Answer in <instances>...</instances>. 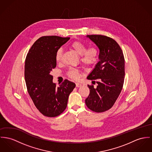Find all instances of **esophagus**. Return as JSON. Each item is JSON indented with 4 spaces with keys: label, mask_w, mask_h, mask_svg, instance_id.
Returning <instances> with one entry per match:
<instances>
[{
    "label": "esophagus",
    "mask_w": 152,
    "mask_h": 152,
    "mask_svg": "<svg viewBox=\"0 0 152 152\" xmlns=\"http://www.w3.org/2000/svg\"><path fill=\"white\" fill-rule=\"evenodd\" d=\"M76 87H80L82 86V84L79 83H76Z\"/></svg>",
    "instance_id": "esophagus-1"
}]
</instances>
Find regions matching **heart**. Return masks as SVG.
<instances>
[{"label":"heart","mask_w":152,"mask_h":152,"mask_svg":"<svg viewBox=\"0 0 152 152\" xmlns=\"http://www.w3.org/2000/svg\"><path fill=\"white\" fill-rule=\"evenodd\" d=\"M70 46L79 55L80 59L83 64L91 66L95 64L99 58V49L96 46H91L87 48V45L80 40H75L70 43ZM62 56V50L58 49L56 54V60L57 62L61 61ZM67 75L71 79H77L79 73L77 69L74 68H69L67 72Z\"/></svg>","instance_id":"heart-1"}]
</instances>
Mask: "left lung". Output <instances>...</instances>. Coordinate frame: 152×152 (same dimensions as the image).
<instances>
[{
	"label": "left lung",
	"instance_id": "obj_1",
	"mask_svg": "<svg viewBox=\"0 0 152 152\" xmlns=\"http://www.w3.org/2000/svg\"><path fill=\"white\" fill-rule=\"evenodd\" d=\"M99 49V61L88 76L87 79L98 85H88V96L85 102L92 111L101 113L110 109L115 104L123 88L125 64L123 51L111 37L101 35H87Z\"/></svg>",
	"mask_w": 152,
	"mask_h": 152
}]
</instances>
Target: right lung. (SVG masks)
<instances>
[{"mask_svg": "<svg viewBox=\"0 0 152 152\" xmlns=\"http://www.w3.org/2000/svg\"><path fill=\"white\" fill-rule=\"evenodd\" d=\"M69 39L42 36L34 43L26 57L24 75L28 92L36 108L47 117L58 116L65 110L69 95L76 86L65 79L57 87L50 75L57 65V51Z\"/></svg>", "mask_w": 152, "mask_h": 152, "instance_id": "1", "label": "right lung"}]
</instances>
